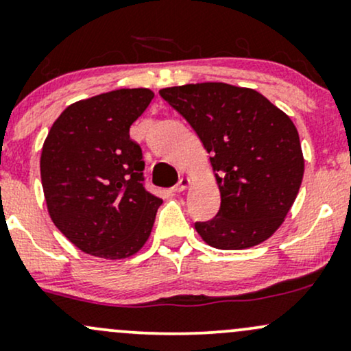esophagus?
<instances>
[{
  "instance_id": "34e87169",
  "label": "esophagus",
  "mask_w": 351,
  "mask_h": 351,
  "mask_svg": "<svg viewBox=\"0 0 351 351\" xmlns=\"http://www.w3.org/2000/svg\"><path fill=\"white\" fill-rule=\"evenodd\" d=\"M189 185H191V179H187V177H180L179 182L174 185V192H184L185 189H189Z\"/></svg>"
}]
</instances>
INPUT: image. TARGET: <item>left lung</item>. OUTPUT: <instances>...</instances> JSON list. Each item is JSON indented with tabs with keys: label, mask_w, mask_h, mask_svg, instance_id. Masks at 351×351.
I'll list each match as a JSON object with an SVG mask.
<instances>
[{
	"label": "left lung",
	"mask_w": 351,
	"mask_h": 351,
	"mask_svg": "<svg viewBox=\"0 0 351 351\" xmlns=\"http://www.w3.org/2000/svg\"><path fill=\"white\" fill-rule=\"evenodd\" d=\"M210 154L221 204L195 223L217 250H246L273 237L298 197L304 154L292 119L253 88L221 82L159 90Z\"/></svg>",
	"instance_id": "left-lung-1"
}]
</instances>
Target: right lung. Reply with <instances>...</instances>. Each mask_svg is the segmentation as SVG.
<instances>
[{
  "label": "right lung",
  "mask_w": 351,
  "mask_h": 351,
  "mask_svg": "<svg viewBox=\"0 0 351 351\" xmlns=\"http://www.w3.org/2000/svg\"><path fill=\"white\" fill-rule=\"evenodd\" d=\"M149 88H119L69 105L40 152V180L53 225L86 254L125 259L143 248L162 200L143 185V152L130 128Z\"/></svg>",
  "instance_id": "obj_1"
}]
</instances>
